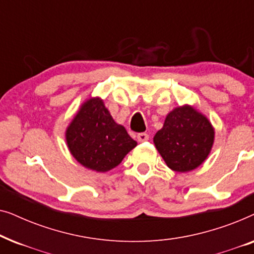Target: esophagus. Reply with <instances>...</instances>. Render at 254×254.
I'll list each match as a JSON object with an SVG mask.
<instances>
[{"label": "esophagus", "instance_id": "1", "mask_svg": "<svg viewBox=\"0 0 254 254\" xmlns=\"http://www.w3.org/2000/svg\"><path fill=\"white\" fill-rule=\"evenodd\" d=\"M149 140V135L147 133H140L137 134V141L138 142H145Z\"/></svg>", "mask_w": 254, "mask_h": 254}]
</instances>
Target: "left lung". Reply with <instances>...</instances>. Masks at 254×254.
I'll return each mask as SVG.
<instances>
[{"mask_svg": "<svg viewBox=\"0 0 254 254\" xmlns=\"http://www.w3.org/2000/svg\"><path fill=\"white\" fill-rule=\"evenodd\" d=\"M215 129L208 118L190 105L173 109L165 118L154 143L173 171L190 172L199 168L210 154Z\"/></svg>", "mask_w": 254, "mask_h": 254, "instance_id": "obj_1", "label": "left lung"}]
</instances>
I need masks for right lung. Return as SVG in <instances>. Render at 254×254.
<instances>
[{
	"instance_id": "1",
	"label": "right lung",
	"mask_w": 254,
	"mask_h": 254,
	"mask_svg": "<svg viewBox=\"0 0 254 254\" xmlns=\"http://www.w3.org/2000/svg\"><path fill=\"white\" fill-rule=\"evenodd\" d=\"M65 141L72 157L96 172L114 169L137 145L125 127L113 120L99 97L82 104L65 129Z\"/></svg>"
}]
</instances>
